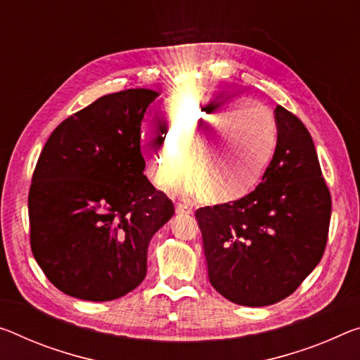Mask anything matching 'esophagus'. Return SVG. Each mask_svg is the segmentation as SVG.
<instances>
[{"label":"esophagus","mask_w":360,"mask_h":360,"mask_svg":"<svg viewBox=\"0 0 360 360\" xmlns=\"http://www.w3.org/2000/svg\"><path fill=\"white\" fill-rule=\"evenodd\" d=\"M176 213H178V214H191L192 208L189 207V205L176 203Z\"/></svg>","instance_id":"34e87169"}]
</instances>
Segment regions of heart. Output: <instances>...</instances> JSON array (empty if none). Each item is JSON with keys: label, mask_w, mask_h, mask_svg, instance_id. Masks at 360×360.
Here are the masks:
<instances>
[{"label": "heart", "mask_w": 360, "mask_h": 360, "mask_svg": "<svg viewBox=\"0 0 360 360\" xmlns=\"http://www.w3.org/2000/svg\"><path fill=\"white\" fill-rule=\"evenodd\" d=\"M157 123L141 127L146 169L165 186L178 168V153L187 165L181 187L205 195L213 205H232L258 189L277 150V124L256 102L187 94L160 104Z\"/></svg>", "instance_id": "obj_1"}]
</instances>
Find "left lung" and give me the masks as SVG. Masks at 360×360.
Returning <instances> with one entry per match:
<instances>
[{
	"instance_id": "obj_1",
	"label": "left lung",
	"mask_w": 360,
	"mask_h": 360,
	"mask_svg": "<svg viewBox=\"0 0 360 360\" xmlns=\"http://www.w3.org/2000/svg\"><path fill=\"white\" fill-rule=\"evenodd\" d=\"M277 150L252 195L198 208L208 278L242 306H269L292 295L321 262L332 197L301 120L276 107Z\"/></svg>"
}]
</instances>
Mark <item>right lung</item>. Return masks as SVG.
<instances>
[{
    "label": "right lung",
    "instance_id": "add662e5",
    "mask_svg": "<svg viewBox=\"0 0 360 360\" xmlns=\"http://www.w3.org/2000/svg\"><path fill=\"white\" fill-rule=\"evenodd\" d=\"M157 96H102L64 120L39 153L28 192L32 253L73 298L110 301L138 287L150 238L174 214L141 153V122Z\"/></svg>",
    "mask_w": 360,
    "mask_h": 360
}]
</instances>
